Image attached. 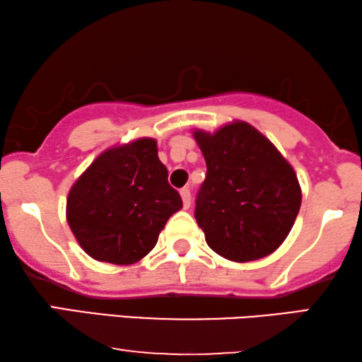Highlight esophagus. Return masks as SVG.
Returning <instances> with one entry per match:
<instances>
[{
  "label": "esophagus",
  "instance_id": "34e87169",
  "mask_svg": "<svg viewBox=\"0 0 362 362\" xmlns=\"http://www.w3.org/2000/svg\"><path fill=\"white\" fill-rule=\"evenodd\" d=\"M180 194H181V199H182V207H185V209H189V206H191V191L187 189V187H185V189L180 191Z\"/></svg>",
  "mask_w": 362,
  "mask_h": 362
}]
</instances>
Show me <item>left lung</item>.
Segmentation results:
<instances>
[{"label": "left lung", "instance_id": "1", "mask_svg": "<svg viewBox=\"0 0 362 362\" xmlns=\"http://www.w3.org/2000/svg\"><path fill=\"white\" fill-rule=\"evenodd\" d=\"M192 136L207 175L196 199V221L207 245L227 260H259L284 244L301 206L293 166L250 123L234 120Z\"/></svg>", "mask_w": 362, "mask_h": 362}]
</instances>
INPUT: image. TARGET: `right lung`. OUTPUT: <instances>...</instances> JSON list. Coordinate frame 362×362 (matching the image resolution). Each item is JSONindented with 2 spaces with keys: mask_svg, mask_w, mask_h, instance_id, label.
<instances>
[{
  "mask_svg": "<svg viewBox=\"0 0 362 362\" xmlns=\"http://www.w3.org/2000/svg\"><path fill=\"white\" fill-rule=\"evenodd\" d=\"M181 207L156 140L145 136L107 148L92 161L69 191L66 217L92 259L132 265L150 254Z\"/></svg>",
  "mask_w": 362,
  "mask_h": 362,
  "instance_id": "1",
  "label": "right lung"
}]
</instances>
